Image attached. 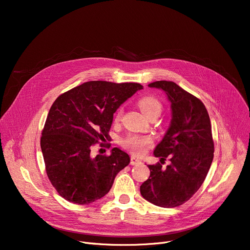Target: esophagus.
Here are the masks:
<instances>
[{
  "label": "esophagus",
  "instance_id": "1",
  "mask_svg": "<svg viewBox=\"0 0 250 250\" xmlns=\"http://www.w3.org/2000/svg\"><path fill=\"white\" fill-rule=\"evenodd\" d=\"M141 163H142V160L140 158H137V157L132 156V158H130V165H138Z\"/></svg>",
  "mask_w": 250,
  "mask_h": 250
}]
</instances>
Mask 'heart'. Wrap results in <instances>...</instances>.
I'll list each match as a JSON object with an SVG mask.
<instances>
[{"label":"heart","mask_w":250,"mask_h":250,"mask_svg":"<svg viewBox=\"0 0 250 250\" xmlns=\"http://www.w3.org/2000/svg\"><path fill=\"white\" fill-rule=\"evenodd\" d=\"M138 106L142 111V113L146 117H148L151 114L159 115L162 110L161 102L153 96H145L141 98L138 102ZM121 115H122V110L118 111L116 114L117 120L121 117ZM148 144H150V139L145 137H137V136L129 137L124 142L125 147L129 149L135 154H141L144 150H145V147L148 145Z\"/></svg>","instance_id":"obj_1"}]
</instances>
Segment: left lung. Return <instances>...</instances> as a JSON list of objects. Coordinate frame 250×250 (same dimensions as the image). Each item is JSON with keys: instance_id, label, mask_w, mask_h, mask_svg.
Returning a JSON list of instances; mask_svg holds the SVG:
<instances>
[{"instance_id": "8db88e82", "label": "left lung", "mask_w": 250, "mask_h": 250, "mask_svg": "<svg viewBox=\"0 0 250 250\" xmlns=\"http://www.w3.org/2000/svg\"><path fill=\"white\" fill-rule=\"evenodd\" d=\"M163 90L171 107V121L155 157L170 164L148 165L149 178L142 183V196L151 204L173 208L188 201L198 191L214 158V142L208 113L204 103L171 81L148 85ZM161 161V160H160Z\"/></svg>"}]
</instances>
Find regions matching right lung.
<instances>
[{
	"label": "right lung",
	"mask_w": 250,
	"mask_h": 250,
	"mask_svg": "<svg viewBox=\"0 0 250 250\" xmlns=\"http://www.w3.org/2000/svg\"><path fill=\"white\" fill-rule=\"evenodd\" d=\"M143 89L139 83L90 81L57 98L41 139L47 176L64 200L88 205L106 194L129 156L113 148L109 156L93 157L91 150L109 138L113 113Z\"/></svg>",
	"instance_id": "add662e5"
}]
</instances>
